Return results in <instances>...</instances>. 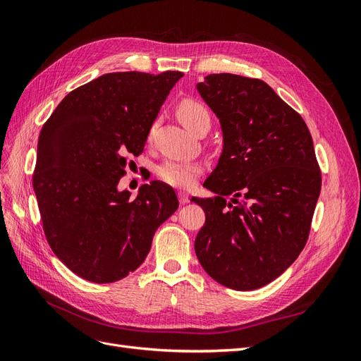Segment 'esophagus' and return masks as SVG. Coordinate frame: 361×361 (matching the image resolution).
<instances>
[{
    "instance_id": "obj_1",
    "label": "esophagus",
    "mask_w": 361,
    "mask_h": 361,
    "mask_svg": "<svg viewBox=\"0 0 361 361\" xmlns=\"http://www.w3.org/2000/svg\"><path fill=\"white\" fill-rule=\"evenodd\" d=\"M178 197H179V203H180V204H187V203L190 202V195H188L187 192H185V191H179Z\"/></svg>"
}]
</instances>
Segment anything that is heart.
I'll list each match as a JSON object with an SVG mask.
<instances>
[{
    "instance_id": "b5f03b06",
    "label": "heart",
    "mask_w": 361,
    "mask_h": 361,
    "mask_svg": "<svg viewBox=\"0 0 361 361\" xmlns=\"http://www.w3.org/2000/svg\"><path fill=\"white\" fill-rule=\"evenodd\" d=\"M178 117L183 126L190 130H197L200 125L204 122L211 123V116L206 108L194 99H183L179 102L176 108ZM154 128L150 129L149 137H152ZM203 171V166L195 161H179V159H167L164 161L157 169L158 178L171 187L178 188H190L199 179Z\"/></svg>"
}]
</instances>
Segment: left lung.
I'll list each match as a JSON object with an SVG mask.
<instances>
[{
    "instance_id": "obj_1",
    "label": "left lung",
    "mask_w": 361,
    "mask_h": 361,
    "mask_svg": "<svg viewBox=\"0 0 361 361\" xmlns=\"http://www.w3.org/2000/svg\"><path fill=\"white\" fill-rule=\"evenodd\" d=\"M197 90L220 118L223 154L204 182L216 195L191 199L206 215L195 255L220 285L259 289L307 243L321 192L310 130L262 80L212 73Z\"/></svg>"
}]
</instances>
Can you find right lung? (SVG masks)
<instances>
[{"mask_svg":"<svg viewBox=\"0 0 361 361\" xmlns=\"http://www.w3.org/2000/svg\"><path fill=\"white\" fill-rule=\"evenodd\" d=\"M182 72H114L72 90L43 125L32 174L43 232L64 265L93 283L122 280L143 264L157 228L178 209L176 192L152 180L130 200L117 185L128 157Z\"/></svg>","mask_w":361,"mask_h":361,"instance_id":"1","label":"right lung"}]
</instances>
